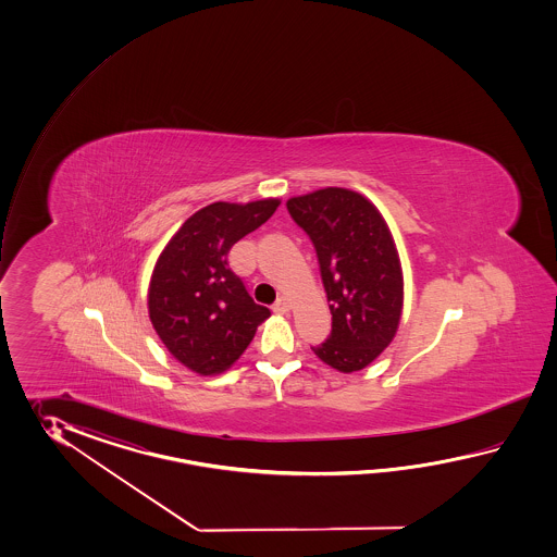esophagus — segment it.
<instances>
[{
    "label": "esophagus",
    "instance_id": "esophagus-1",
    "mask_svg": "<svg viewBox=\"0 0 557 557\" xmlns=\"http://www.w3.org/2000/svg\"><path fill=\"white\" fill-rule=\"evenodd\" d=\"M274 312H278V314H286L288 310H290V300L286 298V296H281L276 302L273 305Z\"/></svg>",
    "mask_w": 557,
    "mask_h": 557
}]
</instances>
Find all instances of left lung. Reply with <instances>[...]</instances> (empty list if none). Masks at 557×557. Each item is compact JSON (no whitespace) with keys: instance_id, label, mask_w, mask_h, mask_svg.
I'll list each match as a JSON object with an SVG mask.
<instances>
[{"instance_id":"8db88e82","label":"left lung","mask_w":557,"mask_h":557,"mask_svg":"<svg viewBox=\"0 0 557 557\" xmlns=\"http://www.w3.org/2000/svg\"><path fill=\"white\" fill-rule=\"evenodd\" d=\"M286 209L317 249L331 308V336L312 352L338 372H358L392 343L403 317V264L391 228L367 197L341 187L293 197Z\"/></svg>"}]
</instances>
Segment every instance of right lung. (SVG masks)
Wrapping results in <instances>:
<instances>
[{
    "mask_svg": "<svg viewBox=\"0 0 557 557\" xmlns=\"http://www.w3.org/2000/svg\"><path fill=\"white\" fill-rule=\"evenodd\" d=\"M278 199L219 201L190 214L154 262L149 319L183 367L213 376L233 367L271 310L257 305L226 255L273 216Z\"/></svg>",
    "mask_w": 557,
    "mask_h": 557,
    "instance_id": "1",
    "label": "right lung"
}]
</instances>
